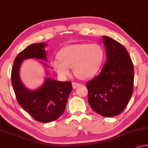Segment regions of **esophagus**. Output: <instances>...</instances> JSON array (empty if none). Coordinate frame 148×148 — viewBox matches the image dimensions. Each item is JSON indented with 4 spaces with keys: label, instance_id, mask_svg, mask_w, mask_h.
I'll use <instances>...</instances> for the list:
<instances>
[{
    "label": "esophagus",
    "instance_id": "obj_1",
    "mask_svg": "<svg viewBox=\"0 0 148 148\" xmlns=\"http://www.w3.org/2000/svg\"><path fill=\"white\" fill-rule=\"evenodd\" d=\"M72 85H73V89H76L77 88H78V87L83 86L82 84H79V83H76V82H73Z\"/></svg>",
    "mask_w": 148,
    "mask_h": 148
}]
</instances>
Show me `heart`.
Returning <instances> with one entry per match:
<instances>
[{"label": "heart", "instance_id": "1", "mask_svg": "<svg viewBox=\"0 0 148 148\" xmlns=\"http://www.w3.org/2000/svg\"><path fill=\"white\" fill-rule=\"evenodd\" d=\"M52 65L62 78L70 74V68L78 78L88 79L100 69L104 60V51L96 44H78L62 48Z\"/></svg>", "mask_w": 148, "mask_h": 148}]
</instances>
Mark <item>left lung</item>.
Here are the masks:
<instances>
[{
    "instance_id": "obj_1",
    "label": "left lung",
    "mask_w": 148,
    "mask_h": 148,
    "mask_svg": "<svg viewBox=\"0 0 148 148\" xmlns=\"http://www.w3.org/2000/svg\"><path fill=\"white\" fill-rule=\"evenodd\" d=\"M107 60L100 73L87 83L88 102L103 116L120 114L133 92L134 69L129 52L122 44L102 36Z\"/></svg>"
}]
</instances>
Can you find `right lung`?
Here are the masks:
<instances>
[{
  "mask_svg": "<svg viewBox=\"0 0 148 148\" xmlns=\"http://www.w3.org/2000/svg\"><path fill=\"white\" fill-rule=\"evenodd\" d=\"M46 45L42 42L28 46L15 58L11 71L12 86L17 102L40 123L54 121L63 114L73 89L71 82H59L52 78L45 79L44 84L37 90H30L24 86L19 76L21 64L29 58L47 60L44 50Z\"/></svg>",
  "mask_w": 148,
  "mask_h": 148,
  "instance_id": "right-lung-1",
  "label": "right lung"
}]
</instances>
